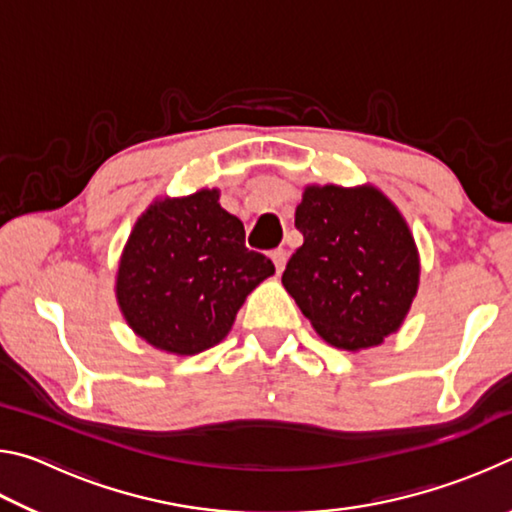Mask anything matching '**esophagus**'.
I'll return each instance as SVG.
<instances>
[{
	"mask_svg": "<svg viewBox=\"0 0 512 512\" xmlns=\"http://www.w3.org/2000/svg\"><path fill=\"white\" fill-rule=\"evenodd\" d=\"M271 259H273V264H275V271L282 273L284 266H287L289 253H287V250H284V248H277V250H273V253H271Z\"/></svg>",
	"mask_w": 512,
	"mask_h": 512,
	"instance_id": "esophagus-1",
	"label": "esophagus"
}]
</instances>
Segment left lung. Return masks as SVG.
I'll list each match as a JSON object with an SVG mask.
<instances>
[{
  "mask_svg": "<svg viewBox=\"0 0 512 512\" xmlns=\"http://www.w3.org/2000/svg\"><path fill=\"white\" fill-rule=\"evenodd\" d=\"M296 228L305 241L282 284L320 339L357 352L397 332L420 282L418 248L400 210L372 185H309Z\"/></svg>",
  "mask_w": 512,
  "mask_h": 512,
  "instance_id": "left-lung-1",
  "label": "left lung"
}]
</instances>
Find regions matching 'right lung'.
Here are the masks:
<instances>
[{"label":"right lung","mask_w":512,"mask_h":512,"mask_svg":"<svg viewBox=\"0 0 512 512\" xmlns=\"http://www.w3.org/2000/svg\"><path fill=\"white\" fill-rule=\"evenodd\" d=\"M244 241V223L219 205V189L153 201L119 259L115 293L126 323L178 357L221 343L248 293L275 273Z\"/></svg>","instance_id":"right-lung-1"}]
</instances>
